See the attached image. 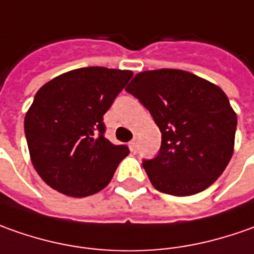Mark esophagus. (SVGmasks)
Segmentation results:
<instances>
[{
  "label": "esophagus",
  "instance_id": "34e87169",
  "mask_svg": "<svg viewBox=\"0 0 254 254\" xmlns=\"http://www.w3.org/2000/svg\"><path fill=\"white\" fill-rule=\"evenodd\" d=\"M129 146H130V150H132V152H136V150H137V137H133V139L130 140Z\"/></svg>",
  "mask_w": 254,
  "mask_h": 254
}]
</instances>
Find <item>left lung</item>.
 Returning a JSON list of instances; mask_svg holds the SVG:
<instances>
[{
  "instance_id": "obj_1",
  "label": "left lung",
  "mask_w": 254,
  "mask_h": 254,
  "mask_svg": "<svg viewBox=\"0 0 254 254\" xmlns=\"http://www.w3.org/2000/svg\"><path fill=\"white\" fill-rule=\"evenodd\" d=\"M125 90L149 110L162 132L159 154L143 160L153 187L186 197L215 183L233 154L238 124L226 94L176 68L139 73Z\"/></svg>"
}]
</instances>
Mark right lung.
I'll use <instances>...</instances> for the list:
<instances>
[{"label": "right lung", "instance_id": "add662e5", "mask_svg": "<svg viewBox=\"0 0 254 254\" xmlns=\"http://www.w3.org/2000/svg\"><path fill=\"white\" fill-rule=\"evenodd\" d=\"M132 75L83 67L40 87L25 117V136L32 164L48 186L83 198L110 184L129 149L104 136L102 117Z\"/></svg>", "mask_w": 254, "mask_h": 254}]
</instances>
